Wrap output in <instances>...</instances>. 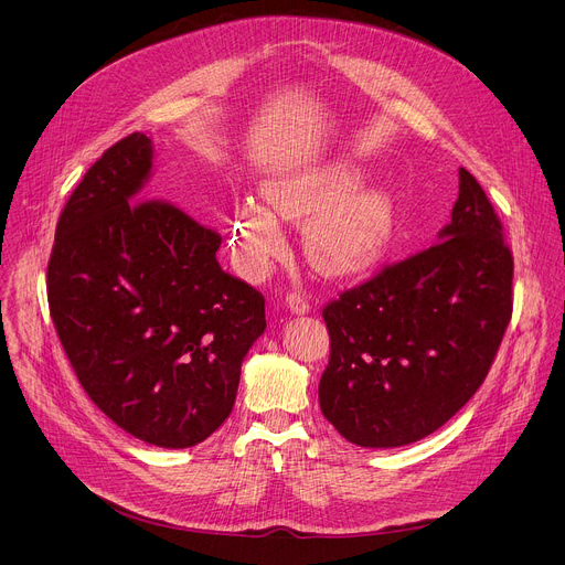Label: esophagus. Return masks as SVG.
I'll return each instance as SVG.
<instances>
[{"label":"esophagus","instance_id":"34e87169","mask_svg":"<svg viewBox=\"0 0 565 565\" xmlns=\"http://www.w3.org/2000/svg\"><path fill=\"white\" fill-rule=\"evenodd\" d=\"M286 308H288L290 312H295V315H303V312H308L310 301H308L306 295H301V292L295 290V292L286 295Z\"/></svg>","mask_w":565,"mask_h":565}]
</instances>
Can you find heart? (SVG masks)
Returning <instances> with one entry per match:
<instances>
[{
    "label": "heart",
    "instance_id": "obj_1",
    "mask_svg": "<svg viewBox=\"0 0 565 565\" xmlns=\"http://www.w3.org/2000/svg\"><path fill=\"white\" fill-rule=\"evenodd\" d=\"M360 174L347 166L295 170L266 183L270 207L290 221L306 218L303 244L329 275H349L375 262L388 244L391 214L375 192H355ZM268 207L244 201L234 207L230 241L250 270L266 268L284 250V230Z\"/></svg>",
    "mask_w": 565,
    "mask_h": 565
}]
</instances>
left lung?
<instances>
[{"instance_id":"8db88e82","label":"left lung","mask_w":565,"mask_h":565,"mask_svg":"<svg viewBox=\"0 0 565 565\" xmlns=\"http://www.w3.org/2000/svg\"><path fill=\"white\" fill-rule=\"evenodd\" d=\"M438 244L327 303L324 418L360 447H402L440 429L486 380L512 317L514 259L478 181L458 170Z\"/></svg>"}]
</instances>
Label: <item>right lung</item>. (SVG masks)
<instances>
[{"label": "right lung", "instance_id": "add662e5", "mask_svg": "<svg viewBox=\"0 0 565 565\" xmlns=\"http://www.w3.org/2000/svg\"><path fill=\"white\" fill-rule=\"evenodd\" d=\"M151 160L136 131L89 168L60 214L46 290L96 407L138 440L185 449L230 416L266 301L221 270L212 227L149 199Z\"/></svg>", "mask_w": 565, "mask_h": 565}]
</instances>
